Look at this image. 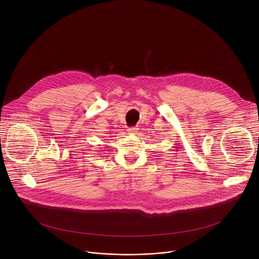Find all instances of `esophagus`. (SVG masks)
Wrapping results in <instances>:
<instances>
[{
    "instance_id": "obj_1",
    "label": "esophagus",
    "mask_w": 259,
    "mask_h": 259,
    "mask_svg": "<svg viewBox=\"0 0 259 259\" xmlns=\"http://www.w3.org/2000/svg\"><path fill=\"white\" fill-rule=\"evenodd\" d=\"M127 132H128V134L135 135V134H137V133L139 132V128H138V127H130V128L127 130Z\"/></svg>"
}]
</instances>
